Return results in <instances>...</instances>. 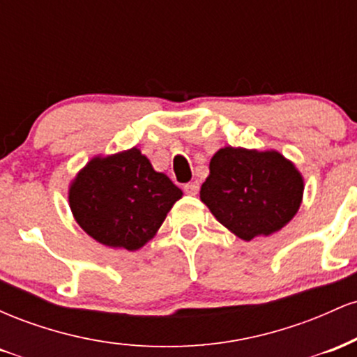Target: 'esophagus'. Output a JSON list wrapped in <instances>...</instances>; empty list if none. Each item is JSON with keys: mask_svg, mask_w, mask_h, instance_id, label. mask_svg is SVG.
<instances>
[{"mask_svg": "<svg viewBox=\"0 0 357 357\" xmlns=\"http://www.w3.org/2000/svg\"><path fill=\"white\" fill-rule=\"evenodd\" d=\"M183 190H184V192H186V195L195 196V195H198V191H199V184H198V181L186 183V184H184V186H183Z\"/></svg>", "mask_w": 357, "mask_h": 357, "instance_id": "34e87169", "label": "esophagus"}]
</instances>
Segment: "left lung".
<instances>
[{"label": "left lung", "instance_id": "left-lung-1", "mask_svg": "<svg viewBox=\"0 0 357 357\" xmlns=\"http://www.w3.org/2000/svg\"><path fill=\"white\" fill-rule=\"evenodd\" d=\"M302 192L301 174L282 154L225 147L211 158L199 196L223 227L250 241L285 227Z\"/></svg>", "mask_w": 357, "mask_h": 357}]
</instances>
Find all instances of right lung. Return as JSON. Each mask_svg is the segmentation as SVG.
<instances>
[{"label":"right lung","instance_id":"right-lung-1","mask_svg":"<svg viewBox=\"0 0 357 357\" xmlns=\"http://www.w3.org/2000/svg\"><path fill=\"white\" fill-rule=\"evenodd\" d=\"M183 191L155 173L132 147L96 158L73 181L68 202L77 223L107 247L137 250L154 236Z\"/></svg>","mask_w":357,"mask_h":357}]
</instances>
